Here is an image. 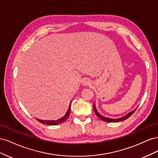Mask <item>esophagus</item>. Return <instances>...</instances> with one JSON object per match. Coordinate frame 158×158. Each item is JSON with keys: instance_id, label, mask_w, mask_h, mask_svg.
I'll return each instance as SVG.
<instances>
[{"instance_id": "34e87169", "label": "esophagus", "mask_w": 158, "mask_h": 158, "mask_svg": "<svg viewBox=\"0 0 158 158\" xmlns=\"http://www.w3.org/2000/svg\"><path fill=\"white\" fill-rule=\"evenodd\" d=\"M91 83H92V82H91V80L88 78H84L83 80H82V84L84 85H90Z\"/></svg>"}]
</instances>
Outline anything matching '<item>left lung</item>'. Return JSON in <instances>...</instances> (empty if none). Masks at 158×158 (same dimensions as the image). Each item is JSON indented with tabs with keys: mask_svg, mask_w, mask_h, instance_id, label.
<instances>
[{
	"mask_svg": "<svg viewBox=\"0 0 158 158\" xmlns=\"http://www.w3.org/2000/svg\"><path fill=\"white\" fill-rule=\"evenodd\" d=\"M137 108V107H136ZM136 108L133 110V111L129 112L128 113H127L125 116H124L123 117H120V118H109V117H104L103 115H102L101 114L99 113V112L98 111V110L96 109V106H95V104L94 103V110L95 111V113L96 115L98 117V118L99 119H101V120L103 121H106V122H108V123H114V122H118V121H125L126 119H127L128 117H130L132 114L134 113L136 111Z\"/></svg>",
	"mask_w": 158,
	"mask_h": 158,
	"instance_id": "1",
	"label": "left lung"
}]
</instances>
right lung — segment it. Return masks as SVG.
<instances>
[{
  "mask_svg": "<svg viewBox=\"0 0 158 158\" xmlns=\"http://www.w3.org/2000/svg\"><path fill=\"white\" fill-rule=\"evenodd\" d=\"M71 102H72V101H71ZM70 107H71V103H70L69 107L67 110V111H66V113H65L63 117H61L60 118L57 119V120H41V119H37V118H36V119L41 123L44 124V125H59V124L64 123L66 120V119L69 118V117L70 115Z\"/></svg>",
  "mask_w": 158,
  "mask_h": 158,
  "instance_id": "add662e5",
  "label": "right lung"
}]
</instances>
